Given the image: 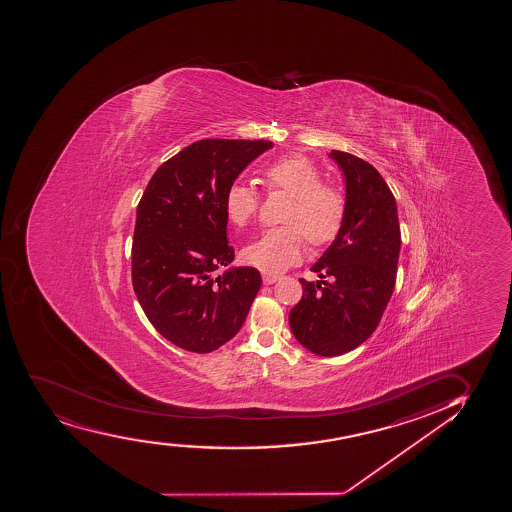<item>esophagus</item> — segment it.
<instances>
[{
  "label": "esophagus",
  "mask_w": 512,
  "mask_h": 512,
  "mask_svg": "<svg viewBox=\"0 0 512 512\" xmlns=\"http://www.w3.org/2000/svg\"><path fill=\"white\" fill-rule=\"evenodd\" d=\"M278 280H280L278 275H270V273L263 275V283H265V285H273V283L278 282Z\"/></svg>",
  "instance_id": "1"
}]
</instances>
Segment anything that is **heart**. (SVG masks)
I'll return each instance as SVG.
<instances>
[{"instance_id": "obj_1", "label": "heart", "mask_w": 512, "mask_h": 512, "mask_svg": "<svg viewBox=\"0 0 512 512\" xmlns=\"http://www.w3.org/2000/svg\"><path fill=\"white\" fill-rule=\"evenodd\" d=\"M270 191L292 196L283 222L288 225L268 229L244 247L247 265L266 273H280L304 253L306 239L314 247L335 241L345 218V200L340 191L323 184L318 167L302 155L283 157L263 171ZM225 213L232 224L246 227L259 212V194L253 186L234 183L225 193Z\"/></svg>"}]
</instances>
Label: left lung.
Returning a JSON list of instances; mask_svg holds the SVG:
<instances>
[{
    "mask_svg": "<svg viewBox=\"0 0 512 512\" xmlns=\"http://www.w3.org/2000/svg\"><path fill=\"white\" fill-rule=\"evenodd\" d=\"M329 157L345 176V218L311 268L321 280L300 278L304 294L288 314L300 345L321 357L350 352L374 333L393 294L401 246L396 200L381 174L352 153Z\"/></svg>",
    "mask_w": 512,
    "mask_h": 512,
    "instance_id": "8db88e82",
    "label": "left lung"
}]
</instances>
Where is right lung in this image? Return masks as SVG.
<instances>
[{
    "label": "right lung",
    "instance_id": "add662e5",
    "mask_svg": "<svg viewBox=\"0 0 512 512\" xmlns=\"http://www.w3.org/2000/svg\"><path fill=\"white\" fill-rule=\"evenodd\" d=\"M268 140L194 141L160 165L136 208L131 278L153 328L176 347L208 353L232 340L261 287L227 241L225 193Z\"/></svg>",
    "mask_w": 512,
    "mask_h": 512
}]
</instances>
